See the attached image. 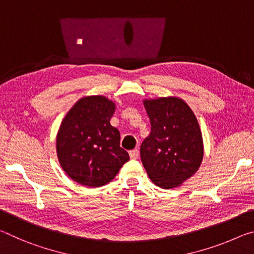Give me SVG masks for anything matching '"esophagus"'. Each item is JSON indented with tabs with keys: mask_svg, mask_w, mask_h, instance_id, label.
<instances>
[{
	"mask_svg": "<svg viewBox=\"0 0 254 254\" xmlns=\"http://www.w3.org/2000/svg\"><path fill=\"white\" fill-rule=\"evenodd\" d=\"M128 153H130V158L133 159V160H135V159L139 158V150L137 149H133Z\"/></svg>",
	"mask_w": 254,
	"mask_h": 254,
	"instance_id": "esophagus-1",
	"label": "esophagus"
}]
</instances>
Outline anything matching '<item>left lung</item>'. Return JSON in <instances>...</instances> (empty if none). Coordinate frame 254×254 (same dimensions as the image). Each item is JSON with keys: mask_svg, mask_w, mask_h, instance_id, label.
<instances>
[{"mask_svg": "<svg viewBox=\"0 0 254 254\" xmlns=\"http://www.w3.org/2000/svg\"><path fill=\"white\" fill-rule=\"evenodd\" d=\"M151 132L140 148L141 161L154 185L170 189L198 170L203 137L195 114L176 97L144 101Z\"/></svg>", "mask_w": 254, "mask_h": 254, "instance_id": "8db88e82", "label": "left lung"}]
</instances>
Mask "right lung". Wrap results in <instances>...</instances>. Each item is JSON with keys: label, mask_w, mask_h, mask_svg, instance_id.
<instances>
[{"label": "right lung", "mask_w": 254, "mask_h": 254, "mask_svg": "<svg viewBox=\"0 0 254 254\" xmlns=\"http://www.w3.org/2000/svg\"><path fill=\"white\" fill-rule=\"evenodd\" d=\"M114 103L104 96L83 97L63 120L57 154L64 171L76 183L100 187L110 183L128 153L120 147V132L112 127Z\"/></svg>", "instance_id": "1"}]
</instances>
